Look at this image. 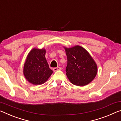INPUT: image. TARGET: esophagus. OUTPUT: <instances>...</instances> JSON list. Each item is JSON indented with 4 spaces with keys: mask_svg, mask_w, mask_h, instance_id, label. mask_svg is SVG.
I'll return each instance as SVG.
<instances>
[{
    "mask_svg": "<svg viewBox=\"0 0 121 121\" xmlns=\"http://www.w3.org/2000/svg\"><path fill=\"white\" fill-rule=\"evenodd\" d=\"M61 68H60V67H55V68H53L54 72H56V71H57V70H61Z\"/></svg>",
    "mask_w": 121,
    "mask_h": 121,
    "instance_id": "1",
    "label": "esophagus"
}]
</instances>
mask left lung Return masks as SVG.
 I'll list each match as a JSON object with an SVG mask.
<instances>
[{"instance_id": "8db88e82", "label": "left lung", "mask_w": 121, "mask_h": 121, "mask_svg": "<svg viewBox=\"0 0 121 121\" xmlns=\"http://www.w3.org/2000/svg\"><path fill=\"white\" fill-rule=\"evenodd\" d=\"M65 48L67 57L66 72L68 79L76 86L88 85L95 78L97 72L96 64L93 59L80 46Z\"/></svg>"}]
</instances>
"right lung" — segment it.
Here are the masks:
<instances>
[{"label": "right lung", "mask_w": 121, "mask_h": 121, "mask_svg": "<svg viewBox=\"0 0 121 121\" xmlns=\"http://www.w3.org/2000/svg\"><path fill=\"white\" fill-rule=\"evenodd\" d=\"M45 54V49L34 48L28 54L25 63L24 75L34 85L45 83L53 73L49 67Z\"/></svg>", "instance_id": "add662e5"}]
</instances>
